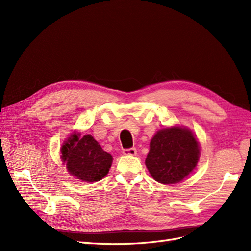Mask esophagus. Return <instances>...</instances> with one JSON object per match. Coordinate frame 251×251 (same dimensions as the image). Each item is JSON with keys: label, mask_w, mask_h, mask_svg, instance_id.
I'll use <instances>...</instances> for the list:
<instances>
[{"label": "esophagus", "mask_w": 251, "mask_h": 251, "mask_svg": "<svg viewBox=\"0 0 251 251\" xmlns=\"http://www.w3.org/2000/svg\"><path fill=\"white\" fill-rule=\"evenodd\" d=\"M124 155H127V156H135L137 154V151H136L135 148H130V149H125L123 151Z\"/></svg>", "instance_id": "34e87169"}]
</instances>
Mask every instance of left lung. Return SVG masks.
I'll use <instances>...</instances> for the list:
<instances>
[{
	"label": "left lung",
	"instance_id": "1",
	"mask_svg": "<svg viewBox=\"0 0 251 251\" xmlns=\"http://www.w3.org/2000/svg\"><path fill=\"white\" fill-rule=\"evenodd\" d=\"M199 154V144L191 131L178 126L165 128L151 140L146 165L159 183H178L195 169Z\"/></svg>",
	"mask_w": 251,
	"mask_h": 251
}]
</instances>
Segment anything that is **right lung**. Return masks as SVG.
I'll use <instances>...</instances> for the list:
<instances>
[{"instance_id":"right-lung-1","label":"right lung","mask_w":251,"mask_h":251,"mask_svg":"<svg viewBox=\"0 0 251 251\" xmlns=\"http://www.w3.org/2000/svg\"><path fill=\"white\" fill-rule=\"evenodd\" d=\"M62 159L71 175L85 182H96L108 174L113 158L92 136L73 134L62 148Z\"/></svg>"}]
</instances>
